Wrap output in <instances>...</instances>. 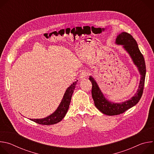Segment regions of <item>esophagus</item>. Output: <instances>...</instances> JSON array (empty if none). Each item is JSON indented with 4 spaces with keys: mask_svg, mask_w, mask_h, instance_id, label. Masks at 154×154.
I'll return each mask as SVG.
<instances>
[{
    "mask_svg": "<svg viewBox=\"0 0 154 154\" xmlns=\"http://www.w3.org/2000/svg\"><path fill=\"white\" fill-rule=\"evenodd\" d=\"M87 76H88V73L84 71V72H81L79 78H80V80H83V79H85Z\"/></svg>",
    "mask_w": 154,
    "mask_h": 154,
    "instance_id": "1",
    "label": "esophagus"
}]
</instances>
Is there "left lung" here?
<instances>
[{"mask_svg": "<svg viewBox=\"0 0 154 154\" xmlns=\"http://www.w3.org/2000/svg\"><path fill=\"white\" fill-rule=\"evenodd\" d=\"M116 44L122 45L124 49L128 53L134 64L138 68L141 75V79L137 92L132 97L121 103H113L108 101L104 97L95 80L93 77L90 76L89 80L92 83L91 94L94 105L100 112L108 116L123 113L139 102L143 93L146 72L144 58L138 48L136 40L132 36L127 32H122L117 36Z\"/></svg>", "mask_w": 154, "mask_h": 154, "instance_id": "obj_1", "label": "left lung"}]
</instances>
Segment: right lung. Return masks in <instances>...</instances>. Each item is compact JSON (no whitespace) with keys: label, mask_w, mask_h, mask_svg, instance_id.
I'll return each mask as SVG.
<instances>
[{"label":"right lung","mask_w":154,"mask_h":154,"mask_svg":"<svg viewBox=\"0 0 154 154\" xmlns=\"http://www.w3.org/2000/svg\"><path fill=\"white\" fill-rule=\"evenodd\" d=\"M78 80L74 82L66 91L62 100L56 110L49 116L42 119H30L31 121L42 125H52L60 122L66 114L71 100L72 95Z\"/></svg>","instance_id":"add662e5"}]
</instances>
